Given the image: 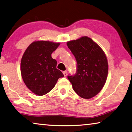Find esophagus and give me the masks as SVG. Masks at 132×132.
<instances>
[{
    "mask_svg": "<svg viewBox=\"0 0 132 132\" xmlns=\"http://www.w3.org/2000/svg\"><path fill=\"white\" fill-rule=\"evenodd\" d=\"M63 73L64 76L66 77L67 76V75H68V72H67V71H64L63 72Z\"/></svg>",
    "mask_w": 132,
    "mask_h": 132,
    "instance_id": "esophagus-1",
    "label": "esophagus"
}]
</instances>
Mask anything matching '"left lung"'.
Listing matches in <instances>:
<instances>
[{
  "mask_svg": "<svg viewBox=\"0 0 132 132\" xmlns=\"http://www.w3.org/2000/svg\"><path fill=\"white\" fill-rule=\"evenodd\" d=\"M67 45L77 63L76 74L68 78L77 94L90 99L100 92L106 82L109 66L106 54L87 36L68 42Z\"/></svg>",
  "mask_w": 132,
  "mask_h": 132,
  "instance_id": "left-lung-1",
  "label": "left lung"
}]
</instances>
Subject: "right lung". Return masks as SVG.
Masks as SVG:
<instances>
[{"mask_svg": "<svg viewBox=\"0 0 132 132\" xmlns=\"http://www.w3.org/2000/svg\"><path fill=\"white\" fill-rule=\"evenodd\" d=\"M59 45V43L36 41L23 53L21 62V76L26 87L35 95L47 94L54 88L58 79L64 77L56 69V61L51 57Z\"/></svg>", "mask_w": 132, "mask_h": 132, "instance_id": "right-lung-1", "label": "right lung"}]
</instances>
